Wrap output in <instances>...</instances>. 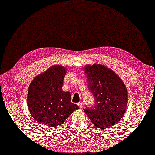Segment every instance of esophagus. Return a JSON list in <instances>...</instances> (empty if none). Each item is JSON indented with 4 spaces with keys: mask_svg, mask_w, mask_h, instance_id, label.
I'll return each instance as SVG.
<instances>
[{
    "mask_svg": "<svg viewBox=\"0 0 155 155\" xmlns=\"http://www.w3.org/2000/svg\"><path fill=\"white\" fill-rule=\"evenodd\" d=\"M78 107H80V109H82V108H83V104H82V101H80V102L78 104Z\"/></svg>",
    "mask_w": 155,
    "mask_h": 155,
    "instance_id": "34e87169",
    "label": "esophagus"
}]
</instances>
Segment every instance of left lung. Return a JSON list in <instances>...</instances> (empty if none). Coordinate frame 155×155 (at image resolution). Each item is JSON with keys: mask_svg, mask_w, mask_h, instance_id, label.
<instances>
[{"mask_svg": "<svg viewBox=\"0 0 155 155\" xmlns=\"http://www.w3.org/2000/svg\"><path fill=\"white\" fill-rule=\"evenodd\" d=\"M83 71L94 99V105L86 107L84 111L99 128L115 126L121 120L128 104L126 85L119 76L105 65H87Z\"/></svg>", "mask_w": 155, "mask_h": 155, "instance_id": "left-lung-1", "label": "left lung"}]
</instances>
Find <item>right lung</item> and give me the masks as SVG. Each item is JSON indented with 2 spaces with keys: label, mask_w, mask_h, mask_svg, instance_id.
<instances>
[{
  "label": "right lung",
  "mask_w": 155,
  "mask_h": 155,
  "mask_svg": "<svg viewBox=\"0 0 155 155\" xmlns=\"http://www.w3.org/2000/svg\"><path fill=\"white\" fill-rule=\"evenodd\" d=\"M66 68L53 65L39 74L29 86L27 105L34 119L41 126L53 128L63 124L79 107L71 102L69 92L62 90Z\"/></svg>",
  "instance_id": "obj_1"
}]
</instances>
